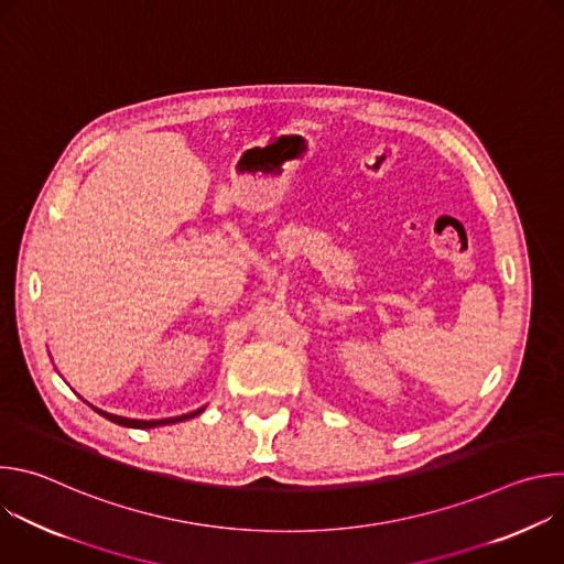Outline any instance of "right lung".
I'll return each instance as SVG.
<instances>
[{
    "label": "right lung",
    "instance_id": "right-lung-1",
    "mask_svg": "<svg viewBox=\"0 0 564 564\" xmlns=\"http://www.w3.org/2000/svg\"><path fill=\"white\" fill-rule=\"evenodd\" d=\"M98 411V409H96ZM203 411V409H200ZM200 411L192 413V415H181V417H172V420H153V422H140V420H127V417H118V415H109L105 411H98L102 417H107L109 422L113 424H120V426H129V429H153V426H163V424H176V422H183V420H192L196 415H200Z\"/></svg>",
    "mask_w": 564,
    "mask_h": 564
}]
</instances>
